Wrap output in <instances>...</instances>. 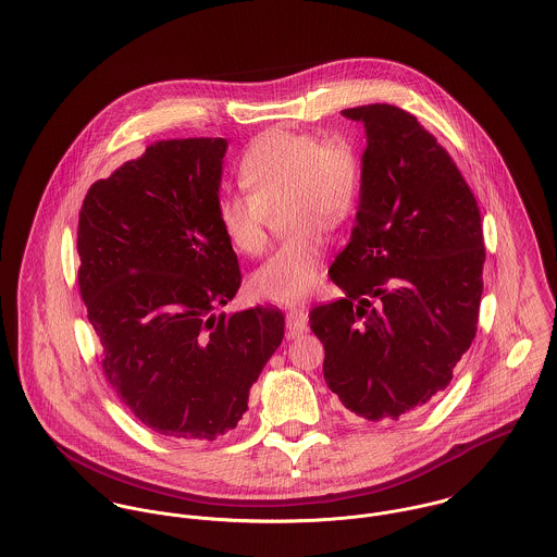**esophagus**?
<instances>
[{"label": "esophagus", "mask_w": 557, "mask_h": 557, "mask_svg": "<svg viewBox=\"0 0 557 557\" xmlns=\"http://www.w3.org/2000/svg\"><path fill=\"white\" fill-rule=\"evenodd\" d=\"M287 336L289 338H296L300 336L302 332H307V325H309V315L305 309L300 307H294L287 311Z\"/></svg>", "instance_id": "esophagus-1"}]
</instances>
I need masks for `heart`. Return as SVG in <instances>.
<instances>
[{"label": "heart", "instance_id": "heart-1", "mask_svg": "<svg viewBox=\"0 0 557 557\" xmlns=\"http://www.w3.org/2000/svg\"><path fill=\"white\" fill-rule=\"evenodd\" d=\"M246 193L216 201V225L239 255L257 257L268 246V214L281 206L287 238L252 274V289L270 300L298 302L318 287L325 238L354 212L362 186V160L347 139L272 128L257 137L238 164Z\"/></svg>", "mask_w": 557, "mask_h": 557}]
</instances>
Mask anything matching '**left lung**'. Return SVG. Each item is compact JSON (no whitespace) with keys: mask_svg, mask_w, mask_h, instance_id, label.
<instances>
[{"mask_svg":"<svg viewBox=\"0 0 557 557\" xmlns=\"http://www.w3.org/2000/svg\"><path fill=\"white\" fill-rule=\"evenodd\" d=\"M364 122L356 227L330 278L345 292L319 305L327 388L380 422L422 407L476 336L484 239L476 197L444 146L395 104L343 111Z\"/></svg>","mask_w":557,"mask_h":557,"instance_id":"left-lung-1","label":"left lung"}]
</instances>
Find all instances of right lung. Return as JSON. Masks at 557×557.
Here are the masks:
<instances>
[{"label":"right lung","instance_id":"add662e5","mask_svg":"<svg viewBox=\"0 0 557 557\" xmlns=\"http://www.w3.org/2000/svg\"><path fill=\"white\" fill-rule=\"evenodd\" d=\"M227 141L166 139L89 186L79 212V292L109 386L150 431L212 442L238 424L285 334L259 305L216 315L239 289L216 225Z\"/></svg>","mask_w":557,"mask_h":557}]
</instances>
